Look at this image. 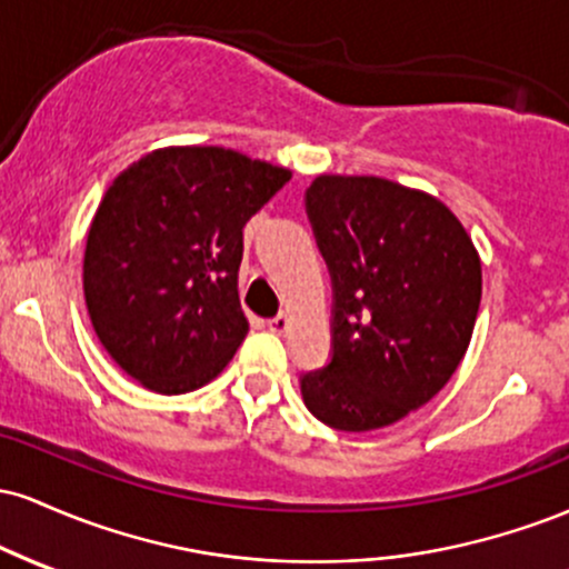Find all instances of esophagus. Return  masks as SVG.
<instances>
[{"label":"esophagus","instance_id":"34e87169","mask_svg":"<svg viewBox=\"0 0 569 569\" xmlns=\"http://www.w3.org/2000/svg\"><path fill=\"white\" fill-rule=\"evenodd\" d=\"M267 326H270V331H276V335H286V331L291 329V318L286 316V312H280V316L270 318V321H267Z\"/></svg>","mask_w":569,"mask_h":569}]
</instances>
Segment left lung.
<instances>
[{
	"label": "left lung",
	"instance_id": "8db88e82",
	"mask_svg": "<svg viewBox=\"0 0 569 569\" xmlns=\"http://www.w3.org/2000/svg\"><path fill=\"white\" fill-rule=\"evenodd\" d=\"M307 213L335 280V356L302 377L305 407L348 433L393 426L471 345L479 251L439 198L380 176H316Z\"/></svg>",
	"mask_w": 569,
	"mask_h": 569
}]
</instances>
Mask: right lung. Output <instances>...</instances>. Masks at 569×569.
Wrapping results in <instances>:
<instances>
[{
	"label": "right lung",
	"instance_id": "add662e5",
	"mask_svg": "<svg viewBox=\"0 0 569 569\" xmlns=\"http://www.w3.org/2000/svg\"><path fill=\"white\" fill-rule=\"evenodd\" d=\"M291 171L224 147H162L130 162L88 230L82 289L114 363L179 396L224 371L248 335L238 297L246 221Z\"/></svg>",
	"mask_w": 569,
	"mask_h": 569
}]
</instances>
